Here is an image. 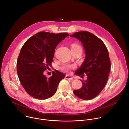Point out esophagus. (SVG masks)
<instances>
[{
    "label": "esophagus",
    "instance_id": "esophagus-1",
    "mask_svg": "<svg viewBox=\"0 0 129 129\" xmlns=\"http://www.w3.org/2000/svg\"><path fill=\"white\" fill-rule=\"evenodd\" d=\"M65 78L67 79H70V80H71V79H73V78H72L71 76H70V75H66L65 76Z\"/></svg>",
    "mask_w": 129,
    "mask_h": 129
}]
</instances>
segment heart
I'll use <instances>...</instances> for the list:
<instances>
[{
    "mask_svg": "<svg viewBox=\"0 0 129 129\" xmlns=\"http://www.w3.org/2000/svg\"><path fill=\"white\" fill-rule=\"evenodd\" d=\"M79 46H78V45H73L72 46V48H74V47H79ZM75 68V66L74 65H69V64H66L63 67H62V69L67 72H69L70 71V70Z\"/></svg>",
    "mask_w": 129,
    "mask_h": 129,
    "instance_id": "obj_1",
    "label": "heart"
}]
</instances>
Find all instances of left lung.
Returning <instances> with one entry per match:
<instances>
[{"label":"left lung","instance_id":"1","mask_svg":"<svg viewBox=\"0 0 129 129\" xmlns=\"http://www.w3.org/2000/svg\"><path fill=\"white\" fill-rule=\"evenodd\" d=\"M70 36L78 39L85 51V59L75 73L87 77L86 80H81L82 86L73 93L81 99L91 100L99 94L107 81L111 65L108 51L103 42L89 32H77Z\"/></svg>","mask_w":129,"mask_h":129}]
</instances>
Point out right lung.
<instances>
[{
    "label": "right lung",
    "instance_id": "1",
    "mask_svg": "<svg viewBox=\"0 0 129 129\" xmlns=\"http://www.w3.org/2000/svg\"><path fill=\"white\" fill-rule=\"evenodd\" d=\"M69 35L39 32L29 38L22 47L17 60V73L23 87L33 98L45 100L56 93L60 81L65 75L53 72L48 78L44 71L53 61L56 47Z\"/></svg>",
    "mask_w": 129,
    "mask_h": 129
}]
</instances>
